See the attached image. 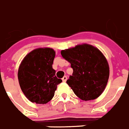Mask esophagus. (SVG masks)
<instances>
[{
  "instance_id": "34e87169",
  "label": "esophagus",
  "mask_w": 129,
  "mask_h": 129,
  "mask_svg": "<svg viewBox=\"0 0 129 129\" xmlns=\"http://www.w3.org/2000/svg\"><path fill=\"white\" fill-rule=\"evenodd\" d=\"M62 80L63 82H66L67 80V77L66 76H64L62 78Z\"/></svg>"
}]
</instances>
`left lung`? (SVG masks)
<instances>
[{
    "mask_svg": "<svg viewBox=\"0 0 129 129\" xmlns=\"http://www.w3.org/2000/svg\"><path fill=\"white\" fill-rule=\"evenodd\" d=\"M71 63L72 76L67 81L75 94L83 101L98 98L104 91L109 78L108 62L100 50L88 44H78L61 51Z\"/></svg>",
    "mask_w": 129,
    "mask_h": 129,
    "instance_id": "obj_1",
    "label": "left lung"
}]
</instances>
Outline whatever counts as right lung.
<instances>
[{
	"mask_svg": "<svg viewBox=\"0 0 129 129\" xmlns=\"http://www.w3.org/2000/svg\"><path fill=\"white\" fill-rule=\"evenodd\" d=\"M55 51L51 48H35L25 55L18 70V80L26 98L33 103L47 104L54 96L62 80L55 76L53 63Z\"/></svg>",
	"mask_w": 129,
	"mask_h": 129,
	"instance_id": "add662e5",
	"label": "right lung"
}]
</instances>
